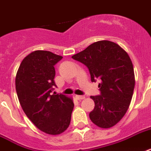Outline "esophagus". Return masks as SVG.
<instances>
[{
  "label": "esophagus",
  "instance_id": "34e87169",
  "mask_svg": "<svg viewBox=\"0 0 151 151\" xmlns=\"http://www.w3.org/2000/svg\"><path fill=\"white\" fill-rule=\"evenodd\" d=\"M75 97L78 101H81V100H84V99L86 98V96H82V95H76Z\"/></svg>",
  "mask_w": 151,
  "mask_h": 151
}]
</instances>
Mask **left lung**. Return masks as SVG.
<instances>
[{
	"label": "left lung",
	"instance_id": "obj_1",
	"mask_svg": "<svg viewBox=\"0 0 151 151\" xmlns=\"http://www.w3.org/2000/svg\"><path fill=\"white\" fill-rule=\"evenodd\" d=\"M72 58L88 67L92 81L101 80V94L90 96L95 103L91 121L104 129L115 126L126 114L134 92V67L128 54L116 42L101 40Z\"/></svg>",
	"mask_w": 151,
	"mask_h": 151
}]
</instances>
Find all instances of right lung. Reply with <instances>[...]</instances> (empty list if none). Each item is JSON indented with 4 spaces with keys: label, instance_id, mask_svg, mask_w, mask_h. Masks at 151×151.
Returning <instances> with one entry per match:
<instances>
[{
    "label": "right lung",
    "instance_id": "obj_1",
    "mask_svg": "<svg viewBox=\"0 0 151 151\" xmlns=\"http://www.w3.org/2000/svg\"><path fill=\"white\" fill-rule=\"evenodd\" d=\"M63 58L47 50H35L23 59L16 76V90L22 109L37 128L50 135L67 129L73 109L72 97L52 94L54 65Z\"/></svg>",
    "mask_w": 151,
    "mask_h": 151
}]
</instances>
